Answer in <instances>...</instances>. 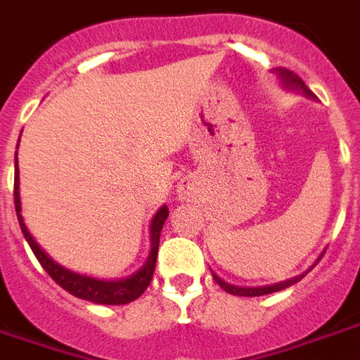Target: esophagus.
<instances>
[{
	"label": "esophagus",
	"mask_w": 360,
	"mask_h": 360,
	"mask_svg": "<svg viewBox=\"0 0 360 360\" xmlns=\"http://www.w3.org/2000/svg\"><path fill=\"white\" fill-rule=\"evenodd\" d=\"M180 195L182 197L190 195V186H182V188H180Z\"/></svg>",
	"instance_id": "1"
}]
</instances>
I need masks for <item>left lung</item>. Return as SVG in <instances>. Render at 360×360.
Masks as SVG:
<instances>
[{
  "mask_svg": "<svg viewBox=\"0 0 360 360\" xmlns=\"http://www.w3.org/2000/svg\"><path fill=\"white\" fill-rule=\"evenodd\" d=\"M281 72V77H283V81H285L286 87H294V89H300L302 93H305L307 96H313V93L307 89V85H305L304 81L300 79L298 75L292 74V72H288V70H279ZM321 260V258H319ZM317 260V262H319ZM214 277V281L218 283V285L226 290V292L233 294V296H245V298H252V296H266V294H271V292H277V290H283V288H288V286H292L294 283H298L304 275H300V277H294V279H288L285 281V283H279V285H273V286H260V288H241V286H233V285H228V283H224V281L220 279V277H216V275H212Z\"/></svg>",
  "mask_w": 360,
  "mask_h": 360,
  "instance_id": "obj_1",
  "label": "left lung"
}]
</instances>
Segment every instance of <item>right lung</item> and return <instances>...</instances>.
Listing matches in <instances>:
<instances>
[{"label": "right lung", "instance_id": "right-lung-1", "mask_svg": "<svg viewBox=\"0 0 360 360\" xmlns=\"http://www.w3.org/2000/svg\"><path fill=\"white\" fill-rule=\"evenodd\" d=\"M16 155V153H15ZM15 209H16V218H18V224H20V229H22L24 237L28 241L30 248L34 250L36 258L39 260L41 267L51 275V279L55 281L56 285H60L64 290H68L70 294H74L81 300H89V302H94V304H104V305H123L129 304L132 300L140 298L144 290L150 286L151 277H153V269H155V262H158V248H159V237H161V229H163V224L169 216V209L167 207H161L158 210V214L153 216L151 220V250L150 256H148V262H146L142 269L139 273H134L132 277L125 281H96L91 279V277H85V275H77V273H72L60 267L56 262H53L49 258L47 254L43 252L41 247L34 241V237L30 235L28 228L22 220V214H20V197H18V161L15 158Z\"/></svg>", "mask_w": 360, "mask_h": 360}]
</instances>
